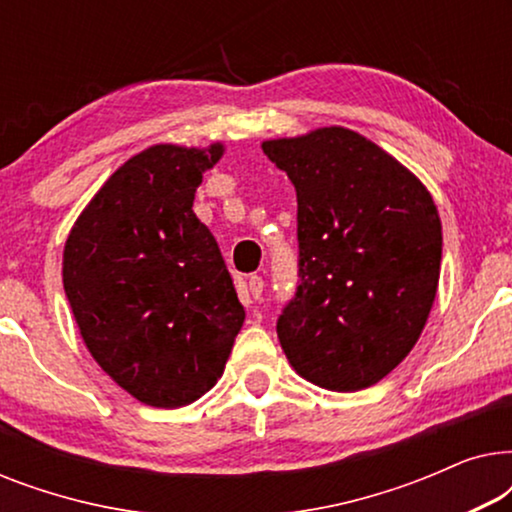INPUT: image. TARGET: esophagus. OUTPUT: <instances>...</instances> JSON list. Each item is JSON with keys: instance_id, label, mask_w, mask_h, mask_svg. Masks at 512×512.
Here are the masks:
<instances>
[{"instance_id": "esophagus-1", "label": "esophagus", "mask_w": 512, "mask_h": 512, "mask_svg": "<svg viewBox=\"0 0 512 512\" xmlns=\"http://www.w3.org/2000/svg\"><path fill=\"white\" fill-rule=\"evenodd\" d=\"M247 289H249V293H251V298H261V293H263V277L251 275V277L247 279Z\"/></svg>"}]
</instances>
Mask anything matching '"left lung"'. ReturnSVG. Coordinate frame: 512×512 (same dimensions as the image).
Listing matches in <instances>:
<instances>
[{
    "label": "left lung",
    "instance_id": "left-lung-1",
    "mask_svg": "<svg viewBox=\"0 0 512 512\" xmlns=\"http://www.w3.org/2000/svg\"><path fill=\"white\" fill-rule=\"evenodd\" d=\"M298 198V286L277 319L298 375L359 391L391 373L436 298L443 228L431 195L387 151L345 128L270 139Z\"/></svg>",
    "mask_w": 512,
    "mask_h": 512
}]
</instances>
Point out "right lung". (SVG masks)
I'll return each instance as SVG.
<instances>
[{
  "label": "right lung",
  "instance_id": "obj_1",
  "mask_svg": "<svg viewBox=\"0 0 512 512\" xmlns=\"http://www.w3.org/2000/svg\"><path fill=\"white\" fill-rule=\"evenodd\" d=\"M221 153V144L137 153L65 244L62 284L88 352L153 408H181L212 389L244 324L219 244L193 212Z\"/></svg>",
  "mask_w": 512,
  "mask_h": 512
}]
</instances>
